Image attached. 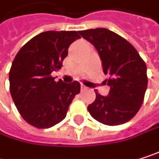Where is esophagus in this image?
I'll list each match as a JSON object with an SVG mask.
<instances>
[{"instance_id": "1", "label": "esophagus", "mask_w": 159, "mask_h": 159, "mask_svg": "<svg viewBox=\"0 0 159 159\" xmlns=\"http://www.w3.org/2000/svg\"><path fill=\"white\" fill-rule=\"evenodd\" d=\"M81 89H82V90H86V89H87V87H86V86H84V84H81Z\"/></svg>"}]
</instances>
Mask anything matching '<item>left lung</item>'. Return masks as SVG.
Masks as SVG:
<instances>
[{"instance_id": "1", "label": "left lung", "mask_w": 159, "mask_h": 159, "mask_svg": "<svg viewBox=\"0 0 159 159\" xmlns=\"http://www.w3.org/2000/svg\"><path fill=\"white\" fill-rule=\"evenodd\" d=\"M80 35L98 50L111 87L108 96L96 91L95 101L87 107L98 121L120 125L137 113L147 86L146 65L137 50L126 39L107 28L80 31Z\"/></svg>"}]
</instances>
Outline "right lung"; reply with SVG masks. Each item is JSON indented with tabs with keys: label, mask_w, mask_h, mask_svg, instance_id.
<instances>
[{
	"label": "right lung",
	"mask_w": 159,
	"mask_h": 159,
	"mask_svg": "<svg viewBox=\"0 0 159 159\" xmlns=\"http://www.w3.org/2000/svg\"><path fill=\"white\" fill-rule=\"evenodd\" d=\"M79 38L76 31L42 32L16 54L9 73L10 92L19 113L29 124L48 129L66 117L79 94V82H55L50 75L62 67L70 45Z\"/></svg>",
	"instance_id": "right-lung-1"
}]
</instances>
